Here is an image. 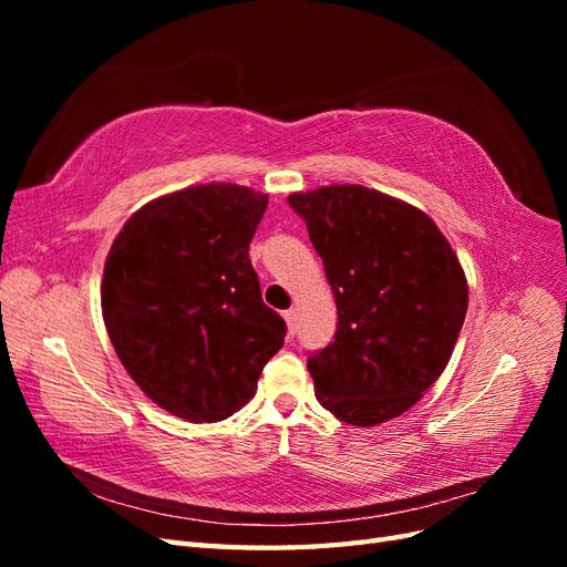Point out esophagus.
<instances>
[{
	"mask_svg": "<svg viewBox=\"0 0 567 567\" xmlns=\"http://www.w3.org/2000/svg\"><path fill=\"white\" fill-rule=\"evenodd\" d=\"M284 319H286V326H288V333L296 336V331H298V312L296 310H286Z\"/></svg>",
	"mask_w": 567,
	"mask_h": 567,
	"instance_id": "34e87169",
	"label": "esophagus"
}]
</instances>
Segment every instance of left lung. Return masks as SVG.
I'll return each mask as SVG.
<instances>
[{"label": "left lung", "instance_id": "8db88e82", "mask_svg": "<svg viewBox=\"0 0 567 567\" xmlns=\"http://www.w3.org/2000/svg\"><path fill=\"white\" fill-rule=\"evenodd\" d=\"M323 260L333 342L307 359L317 400L340 421L404 414L447 367L468 310L458 257L414 205L359 184L288 196Z\"/></svg>", "mask_w": 567, "mask_h": 567}]
</instances>
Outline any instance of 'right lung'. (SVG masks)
Returning <instances> with one entry per match:
<instances>
[{
  "label": "right lung",
  "instance_id": "obj_1",
  "mask_svg": "<svg viewBox=\"0 0 567 567\" xmlns=\"http://www.w3.org/2000/svg\"><path fill=\"white\" fill-rule=\"evenodd\" d=\"M267 194L198 184L146 203L115 236L101 310L120 362L161 409L215 423L241 409L286 323L262 302L248 248Z\"/></svg>",
  "mask_w": 567,
  "mask_h": 567
}]
</instances>
